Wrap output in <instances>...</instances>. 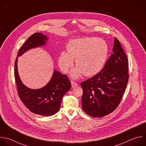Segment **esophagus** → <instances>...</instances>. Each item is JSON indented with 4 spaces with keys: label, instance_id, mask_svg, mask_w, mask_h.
I'll use <instances>...</instances> for the list:
<instances>
[{
    "label": "esophagus",
    "instance_id": "1",
    "mask_svg": "<svg viewBox=\"0 0 146 146\" xmlns=\"http://www.w3.org/2000/svg\"><path fill=\"white\" fill-rule=\"evenodd\" d=\"M71 86H72V88H74V87H76L78 86V83L73 80H71Z\"/></svg>",
    "mask_w": 146,
    "mask_h": 146
}]
</instances>
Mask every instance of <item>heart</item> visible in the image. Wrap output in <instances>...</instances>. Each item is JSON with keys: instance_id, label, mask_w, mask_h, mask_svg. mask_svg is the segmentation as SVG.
Listing matches in <instances>:
<instances>
[{"instance_id": "obj_1", "label": "heart", "mask_w": 146, "mask_h": 146, "mask_svg": "<svg viewBox=\"0 0 146 146\" xmlns=\"http://www.w3.org/2000/svg\"><path fill=\"white\" fill-rule=\"evenodd\" d=\"M67 49V52L60 53L58 64L63 72L67 73L75 60L77 67L71 72L74 78L83 74L86 76L98 74L103 68L109 53L106 42L94 37L72 40L68 44Z\"/></svg>"}]
</instances>
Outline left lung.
<instances>
[{"mask_svg":"<svg viewBox=\"0 0 146 146\" xmlns=\"http://www.w3.org/2000/svg\"><path fill=\"white\" fill-rule=\"evenodd\" d=\"M128 78V58L115 38L113 53L101 72L80 83L84 112L92 117H101L113 111L121 102Z\"/></svg>","mask_w":146,"mask_h":146,"instance_id":"obj_1","label":"left lung"}]
</instances>
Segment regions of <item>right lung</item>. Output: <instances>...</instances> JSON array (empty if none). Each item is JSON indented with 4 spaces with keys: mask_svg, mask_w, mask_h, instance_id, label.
I'll use <instances>...</instances> for the list:
<instances>
[{
    "mask_svg": "<svg viewBox=\"0 0 146 146\" xmlns=\"http://www.w3.org/2000/svg\"><path fill=\"white\" fill-rule=\"evenodd\" d=\"M47 37L36 33L29 37L19 49L14 64V76L18 94L22 102L32 112L44 116H50L60 109L63 96L71 89L68 77L54 70L49 83L40 89H31L21 82L17 69L18 57L30 49L45 44Z\"/></svg>",
    "mask_w": 146,
    "mask_h": 146,
    "instance_id": "obj_1",
    "label": "right lung"
}]
</instances>
